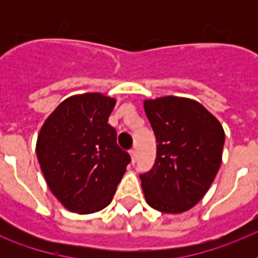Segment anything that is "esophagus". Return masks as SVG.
<instances>
[{"mask_svg":"<svg viewBox=\"0 0 258 258\" xmlns=\"http://www.w3.org/2000/svg\"><path fill=\"white\" fill-rule=\"evenodd\" d=\"M130 155H131V162L135 163V159H137V151L135 150H130Z\"/></svg>","mask_w":258,"mask_h":258,"instance_id":"1","label":"esophagus"}]
</instances>
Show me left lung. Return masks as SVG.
<instances>
[{
	"mask_svg": "<svg viewBox=\"0 0 258 258\" xmlns=\"http://www.w3.org/2000/svg\"><path fill=\"white\" fill-rule=\"evenodd\" d=\"M157 137V159L142 174L146 202L166 214L194 208L212 186L222 162L225 131L197 100L163 96L143 101Z\"/></svg>",
	"mask_w": 258,
	"mask_h": 258,
	"instance_id": "obj_1",
	"label": "left lung"
}]
</instances>
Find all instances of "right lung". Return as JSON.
Listing matches in <instances>:
<instances>
[{"instance_id":"right-lung-1","label":"right lung","mask_w":258,"mask_h":258,"mask_svg":"<svg viewBox=\"0 0 258 258\" xmlns=\"http://www.w3.org/2000/svg\"><path fill=\"white\" fill-rule=\"evenodd\" d=\"M116 100L99 92L67 97L46 117L36 143L48 187L70 212L91 214L112 201L130 155L108 124Z\"/></svg>"}]
</instances>
